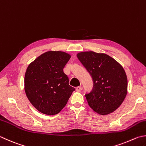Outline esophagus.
I'll return each mask as SVG.
<instances>
[{"label":"esophagus","mask_w":146,"mask_h":146,"mask_svg":"<svg viewBox=\"0 0 146 146\" xmlns=\"http://www.w3.org/2000/svg\"><path fill=\"white\" fill-rule=\"evenodd\" d=\"M81 90H82V86H78L76 88L77 92H81Z\"/></svg>","instance_id":"obj_1"}]
</instances>
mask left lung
Here are the masks:
<instances>
[{
  "label": "left lung",
  "instance_id": "left-lung-1",
  "mask_svg": "<svg viewBox=\"0 0 146 146\" xmlns=\"http://www.w3.org/2000/svg\"><path fill=\"white\" fill-rule=\"evenodd\" d=\"M77 56L93 79V89L85 95L90 107L102 115L116 111L127 93V77L122 66L104 53L81 52Z\"/></svg>",
  "mask_w": 146,
  "mask_h": 146
}]
</instances>
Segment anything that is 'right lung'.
<instances>
[{"instance_id":"obj_1","label":"right lung","mask_w":146,"mask_h":146,"mask_svg":"<svg viewBox=\"0 0 146 146\" xmlns=\"http://www.w3.org/2000/svg\"><path fill=\"white\" fill-rule=\"evenodd\" d=\"M70 58V54L65 52L49 51L27 67L25 75L26 95L33 106L43 114L59 113L75 90L64 72Z\"/></svg>"}]
</instances>
